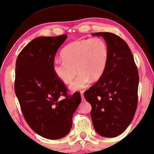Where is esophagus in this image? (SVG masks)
<instances>
[{
	"instance_id": "obj_1",
	"label": "esophagus",
	"mask_w": 154,
	"mask_h": 154,
	"mask_svg": "<svg viewBox=\"0 0 154 154\" xmlns=\"http://www.w3.org/2000/svg\"><path fill=\"white\" fill-rule=\"evenodd\" d=\"M81 97H82V101H84V93L83 92H81Z\"/></svg>"
}]
</instances>
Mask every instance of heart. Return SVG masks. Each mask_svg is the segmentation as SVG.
<instances>
[{
	"label": "heart",
	"instance_id": "1",
	"mask_svg": "<svg viewBox=\"0 0 154 154\" xmlns=\"http://www.w3.org/2000/svg\"><path fill=\"white\" fill-rule=\"evenodd\" d=\"M63 59L54 60L53 69L57 77L65 84H71L73 91L86 87L90 80H97L105 72L109 57L107 44L103 38L78 40L66 45L62 50Z\"/></svg>",
	"mask_w": 154,
	"mask_h": 154
}]
</instances>
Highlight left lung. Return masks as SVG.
Segmentation results:
<instances>
[{
	"instance_id": "left-lung-1",
	"label": "left lung",
	"mask_w": 154,
	"mask_h": 154,
	"mask_svg": "<svg viewBox=\"0 0 154 154\" xmlns=\"http://www.w3.org/2000/svg\"><path fill=\"white\" fill-rule=\"evenodd\" d=\"M109 51L105 72L84 92L91 105L93 125L99 135L114 137L123 133L135 116L138 101L139 75L133 54L117 35L100 32Z\"/></svg>"
}]
</instances>
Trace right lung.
Returning a JSON list of instances; mask_svg holds the SVG:
<instances>
[{
    "label": "right lung",
    "mask_w": 154,
    "mask_h": 154,
    "mask_svg": "<svg viewBox=\"0 0 154 154\" xmlns=\"http://www.w3.org/2000/svg\"><path fill=\"white\" fill-rule=\"evenodd\" d=\"M67 37L35 38L16 61L14 91L23 117L33 131L49 140L68 135L73 114L82 100L80 93L68 94L53 69L56 51Z\"/></svg>",
    "instance_id": "add662e5"
}]
</instances>
